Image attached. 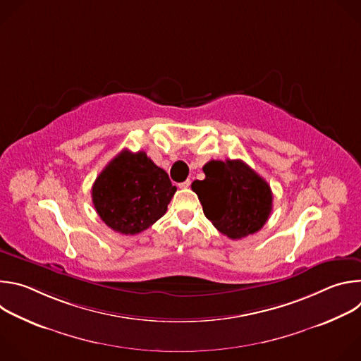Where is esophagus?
Listing matches in <instances>:
<instances>
[{
	"label": "esophagus",
	"instance_id": "34e87169",
	"mask_svg": "<svg viewBox=\"0 0 361 361\" xmlns=\"http://www.w3.org/2000/svg\"><path fill=\"white\" fill-rule=\"evenodd\" d=\"M190 184H191V180H185V181H183V183H180L178 185H180V188H188Z\"/></svg>",
	"mask_w": 361,
	"mask_h": 361
}]
</instances>
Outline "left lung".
I'll return each mask as SVG.
<instances>
[{
	"label": "left lung",
	"mask_w": 361,
	"mask_h": 361,
	"mask_svg": "<svg viewBox=\"0 0 361 361\" xmlns=\"http://www.w3.org/2000/svg\"><path fill=\"white\" fill-rule=\"evenodd\" d=\"M204 180L191 190L213 226L231 240L259 231L270 217L273 192L264 178L241 160H212L202 167Z\"/></svg>",
	"instance_id": "left-lung-1"
}]
</instances>
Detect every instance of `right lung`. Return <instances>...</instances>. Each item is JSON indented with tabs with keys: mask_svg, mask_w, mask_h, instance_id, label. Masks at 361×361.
Returning a JSON list of instances; mask_svg holds the SVG:
<instances>
[{
	"mask_svg": "<svg viewBox=\"0 0 361 361\" xmlns=\"http://www.w3.org/2000/svg\"><path fill=\"white\" fill-rule=\"evenodd\" d=\"M177 187L144 151L123 149L97 177L91 195L99 219L126 235L138 234L161 219Z\"/></svg>",
	"mask_w": 361,
	"mask_h": 361,
	"instance_id": "right-lung-1",
	"label": "right lung"
}]
</instances>
